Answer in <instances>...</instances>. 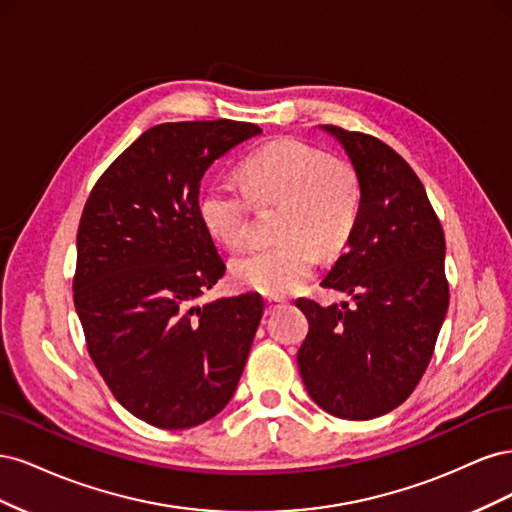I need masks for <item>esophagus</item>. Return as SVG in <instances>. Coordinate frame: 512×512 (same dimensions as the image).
Masks as SVG:
<instances>
[{
  "label": "esophagus",
  "mask_w": 512,
  "mask_h": 512,
  "mask_svg": "<svg viewBox=\"0 0 512 512\" xmlns=\"http://www.w3.org/2000/svg\"><path fill=\"white\" fill-rule=\"evenodd\" d=\"M284 303H286V301L280 299V297H269V299H267V314H273L275 309H280Z\"/></svg>",
  "instance_id": "34e87169"
}]
</instances>
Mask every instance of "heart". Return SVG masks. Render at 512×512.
Segmentation results:
<instances>
[{
  "mask_svg": "<svg viewBox=\"0 0 512 512\" xmlns=\"http://www.w3.org/2000/svg\"><path fill=\"white\" fill-rule=\"evenodd\" d=\"M243 187L213 183L200 196L198 213L209 235L241 247L250 237L254 205H280L273 245L256 247L230 262L237 284L280 297L314 273L320 252L333 254L350 239L361 207L356 173L329 153L297 138H280L241 166Z\"/></svg>",
  "mask_w": 512,
  "mask_h": 512,
  "instance_id": "obj_1",
  "label": "heart"
}]
</instances>
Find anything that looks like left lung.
I'll return each instance as SVG.
<instances>
[{
	"mask_svg": "<svg viewBox=\"0 0 512 512\" xmlns=\"http://www.w3.org/2000/svg\"><path fill=\"white\" fill-rule=\"evenodd\" d=\"M361 185L348 252L322 280L352 305L299 299L309 322L297 361L316 404L348 421L395 410L431 361L448 309L444 230L421 179L380 138L324 126Z\"/></svg>",
	"mask_w": 512,
	"mask_h": 512,
	"instance_id": "1",
	"label": "left lung"
}]
</instances>
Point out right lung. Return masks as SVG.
Segmentation results:
<instances>
[{
    "mask_svg": "<svg viewBox=\"0 0 512 512\" xmlns=\"http://www.w3.org/2000/svg\"><path fill=\"white\" fill-rule=\"evenodd\" d=\"M262 130L215 119L143 132L91 190L76 232L74 307L119 404L160 429L209 421L235 393L262 297L196 305L226 271L200 222L205 170Z\"/></svg>",
    "mask_w": 512,
    "mask_h": 512,
    "instance_id": "obj_1",
    "label": "right lung"
}]
</instances>
